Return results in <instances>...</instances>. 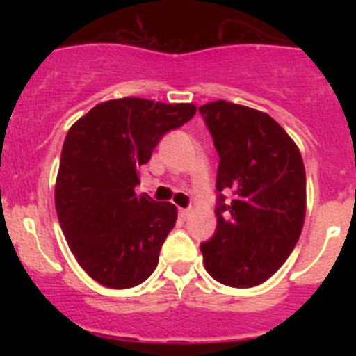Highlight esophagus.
Returning <instances> with one entry per match:
<instances>
[{
    "mask_svg": "<svg viewBox=\"0 0 356 356\" xmlns=\"http://www.w3.org/2000/svg\"><path fill=\"white\" fill-rule=\"evenodd\" d=\"M178 213H180L181 219H188V216H191L193 212H191L188 209H180V210H178Z\"/></svg>",
    "mask_w": 356,
    "mask_h": 356,
    "instance_id": "1",
    "label": "esophagus"
}]
</instances>
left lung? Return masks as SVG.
<instances>
[{"mask_svg":"<svg viewBox=\"0 0 356 356\" xmlns=\"http://www.w3.org/2000/svg\"><path fill=\"white\" fill-rule=\"evenodd\" d=\"M219 153L217 229L201 244L219 284L248 289L284 266L307 212V178L294 140L266 112L219 102L200 106ZM232 202H225L222 193Z\"/></svg>","mask_w":356,"mask_h":356,"instance_id":"obj_1","label":"left lung"}]
</instances>
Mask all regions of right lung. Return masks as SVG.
Masks as SVG:
<instances>
[{
	"label": "right lung",
	"mask_w": 356,
	"mask_h": 356,
	"mask_svg": "<svg viewBox=\"0 0 356 356\" xmlns=\"http://www.w3.org/2000/svg\"><path fill=\"white\" fill-rule=\"evenodd\" d=\"M196 114L193 103L110 99L65 135L55 185L56 216L74 259L108 289H130L155 271L176 207L135 194L143 163L169 130Z\"/></svg>",
	"instance_id": "add662e5"
}]
</instances>
